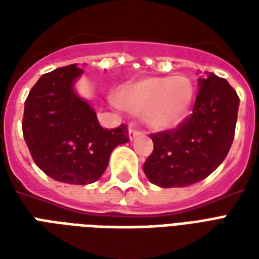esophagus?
I'll list each match as a JSON object with an SVG mask.
<instances>
[{
    "label": "esophagus",
    "instance_id": "esophagus-1",
    "mask_svg": "<svg viewBox=\"0 0 259 259\" xmlns=\"http://www.w3.org/2000/svg\"><path fill=\"white\" fill-rule=\"evenodd\" d=\"M143 135V132H140L139 129H135V127H130L129 129V139L130 140H133L136 137H139V136Z\"/></svg>",
    "mask_w": 259,
    "mask_h": 259
}]
</instances>
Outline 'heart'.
<instances>
[{"label": "heart", "mask_w": 259, "mask_h": 259, "mask_svg": "<svg viewBox=\"0 0 259 259\" xmlns=\"http://www.w3.org/2000/svg\"><path fill=\"white\" fill-rule=\"evenodd\" d=\"M195 89L191 80L176 76L147 77L120 90V107L136 115L144 113L154 130H168L182 123L190 112Z\"/></svg>", "instance_id": "heart-1"}]
</instances>
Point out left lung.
I'll return each instance as SVG.
<instances>
[{
    "label": "left lung",
    "mask_w": 259,
    "mask_h": 259,
    "mask_svg": "<svg viewBox=\"0 0 259 259\" xmlns=\"http://www.w3.org/2000/svg\"><path fill=\"white\" fill-rule=\"evenodd\" d=\"M198 85L193 113L175 129L151 135L154 150L143 169L159 187H185L205 179L223 162L233 143L237 93L208 72Z\"/></svg>",
    "instance_id": "1"
}]
</instances>
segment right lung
I'll return each mask as SVG.
<instances>
[{
	"label": "right lung",
	"mask_w": 259,
	"mask_h": 259,
	"mask_svg": "<svg viewBox=\"0 0 259 259\" xmlns=\"http://www.w3.org/2000/svg\"><path fill=\"white\" fill-rule=\"evenodd\" d=\"M83 69L76 64L42 74L25 101L23 137L38 168L69 185L101 178L115 147L129 141L126 124L104 129L90 105L74 94Z\"/></svg>",
	"instance_id": "add662e5"
}]
</instances>
